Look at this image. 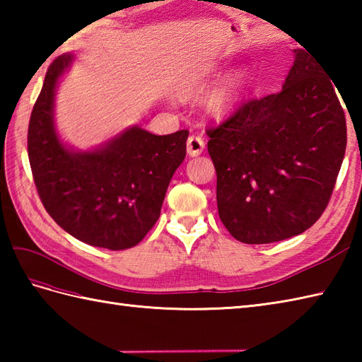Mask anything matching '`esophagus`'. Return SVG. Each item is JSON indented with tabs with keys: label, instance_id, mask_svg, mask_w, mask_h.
<instances>
[{
	"label": "esophagus",
	"instance_id": "1",
	"mask_svg": "<svg viewBox=\"0 0 362 362\" xmlns=\"http://www.w3.org/2000/svg\"><path fill=\"white\" fill-rule=\"evenodd\" d=\"M204 149H205V141L202 140L201 136L191 135V136L188 138V141H187V151H188V156H189V157L201 156Z\"/></svg>",
	"mask_w": 362,
	"mask_h": 362
}]
</instances>
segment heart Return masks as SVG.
Wrapping results in <instances>:
<instances>
[{"label": "heart", "mask_w": 362, "mask_h": 362, "mask_svg": "<svg viewBox=\"0 0 362 362\" xmlns=\"http://www.w3.org/2000/svg\"><path fill=\"white\" fill-rule=\"evenodd\" d=\"M214 70H199L180 83L179 93L183 98H199L209 90L210 83L214 78ZM252 83V71L249 68L236 71L222 81L219 86L213 90V93L206 98V109L214 117H224L240 105Z\"/></svg>", "instance_id": "1"}]
</instances>
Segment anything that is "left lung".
Wrapping results in <instances>:
<instances>
[{"instance_id":"8db88e82","label":"left lung","mask_w":362,"mask_h":362,"mask_svg":"<svg viewBox=\"0 0 362 362\" xmlns=\"http://www.w3.org/2000/svg\"><path fill=\"white\" fill-rule=\"evenodd\" d=\"M206 135L219 218L245 244L308 230L327 209L347 146L333 82L303 49H294L279 93L249 99Z\"/></svg>"}]
</instances>
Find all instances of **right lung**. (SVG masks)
Listing matches in <instances>:
<instances>
[{
  "mask_svg": "<svg viewBox=\"0 0 362 362\" xmlns=\"http://www.w3.org/2000/svg\"><path fill=\"white\" fill-rule=\"evenodd\" d=\"M73 54L57 57L30 113L28 156L42 204L66 233L109 250L130 249L156 224L188 130L153 135L138 126L90 151L60 140L54 124L57 83Z\"/></svg>",
  "mask_w": 362,
  "mask_h": 362,
  "instance_id": "1",
  "label": "right lung"
}]
</instances>
